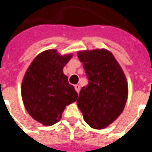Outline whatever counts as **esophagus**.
Listing matches in <instances>:
<instances>
[{
	"label": "esophagus",
	"mask_w": 152,
	"mask_h": 152,
	"mask_svg": "<svg viewBox=\"0 0 152 152\" xmlns=\"http://www.w3.org/2000/svg\"><path fill=\"white\" fill-rule=\"evenodd\" d=\"M74 88H75V90L76 91V92L80 93V86L78 85V84H76V85L74 86Z\"/></svg>",
	"instance_id": "esophagus-1"
}]
</instances>
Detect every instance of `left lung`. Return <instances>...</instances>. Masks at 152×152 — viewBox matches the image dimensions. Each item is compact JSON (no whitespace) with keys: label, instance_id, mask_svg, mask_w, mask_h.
I'll return each instance as SVG.
<instances>
[{"label":"left lung","instance_id":"left-lung-1","mask_svg":"<svg viewBox=\"0 0 152 152\" xmlns=\"http://www.w3.org/2000/svg\"><path fill=\"white\" fill-rule=\"evenodd\" d=\"M88 84L76 103L83 119L95 129H105L122 113L128 98V83L121 67L106 49L80 51Z\"/></svg>","mask_w":152,"mask_h":152}]
</instances>
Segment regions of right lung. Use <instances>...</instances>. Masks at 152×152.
<instances>
[{"instance_id": "1", "label": "right lung", "mask_w": 152, "mask_h": 152, "mask_svg": "<svg viewBox=\"0 0 152 152\" xmlns=\"http://www.w3.org/2000/svg\"><path fill=\"white\" fill-rule=\"evenodd\" d=\"M72 57L59 54L56 50L43 51L25 72L21 87L23 102L30 115L42 125L50 126L58 122L65 106L78 97L63 73Z\"/></svg>"}]
</instances>
